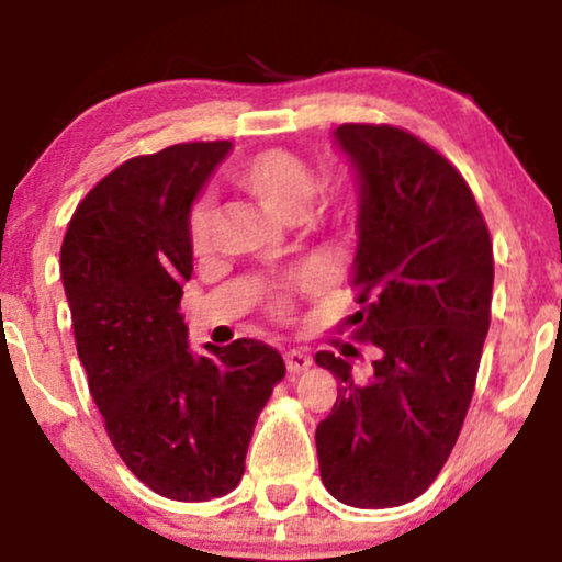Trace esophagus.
<instances>
[{
    "label": "esophagus",
    "instance_id": "1",
    "mask_svg": "<svg viewBox=\"0 0 562 562\" xmlns=\"http://www.w3.org/2000/svg\"><path fill=\"white\" fill-rule=\"evenodd\" d=\"M311 355L308 351H303V349H288L285 351V368H288V372H305L311 368Z\"/></svg>",
    "mask_w": 562,
    "mask_h": 562
}]
</instances>
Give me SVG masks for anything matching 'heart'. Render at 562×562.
<instances>
[{
  "instance_id": "heart-1",
  "label": "heart",
  "mask_w": 562,
  "mask_h": 562,
  "mask_svg": "<svg viewBox=\"0 0 562 562\" xmlns=\"http://www.w3.org/2000/svg\"><path fill=\"white\" fill-rule=\"evenodd\" d=\"M244 194L265 207L277 221L293 223L297 218H308V207L318 192V179L313 169L301 156L285 148H267L254 154L241 167L231 175ZM213 234V211L205 203L194 205L190 213V246L198 257L211 249Z\"/></svg>"
}]
</instances>
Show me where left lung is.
Masks as SVG:
<instances>
[{"instance_id":"8db88e82","label":"left lung","mask_w":562,"mask_h":562,"mask_svg":"<svg viewBox=\"0 0 562 562\" xmlns=\"http://www.w3.org/2000/svg\"><path fill=\"white\" fill-rule=\"evenodd\" d=\"M355 171L359 308L378 347L368 383L318 351L339 395L316 429L321 481L336 501H414L450 458L475 391L491 324L493 246L473 192L445 156L391 125H339Z\"/></svg>"}]
</instances>
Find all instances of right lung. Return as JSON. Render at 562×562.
<instances>
[{
    "label": "right lung",
    "instance_id": "1",
    "mask_svg": "<svg viewBox=\"0 0 562 562\" xmlns=\"http://www.w3.org/2000/svg\"><path fill=\"white\" fill-rule=\"evenodd\" d=\"M231 148L179 144L120 164L81 200L61 246L77 355L110 442L175 501L236 488L259 411L285 378L257 339L192 351L179 313L192 205Z\"/></svg>",
    "mask_w": 562,
    "mask_h": 562
}]
</instances>
